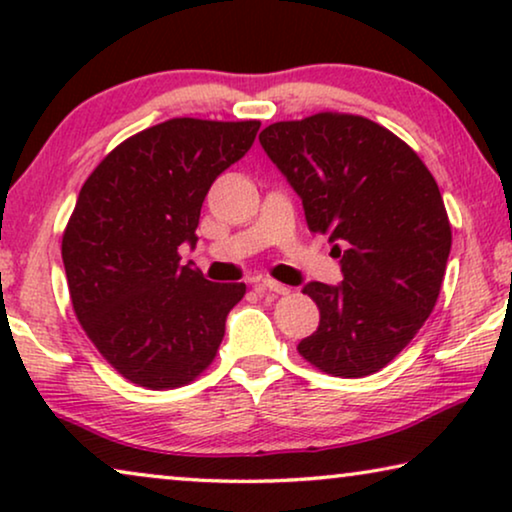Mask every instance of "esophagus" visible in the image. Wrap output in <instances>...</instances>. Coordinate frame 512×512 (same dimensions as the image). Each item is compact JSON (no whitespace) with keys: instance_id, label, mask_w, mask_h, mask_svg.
Segmentation results:
<instances>
[{"instance_id":"obj_1","label":"esophagus","mask_w":512,"mask_h":512,"mask_svg":"<svg viewBox=\"0 0 512 512\" xmlns=\"http://www.w3.org/2000/svg\"><path fill=\"white\" fill-rule=\"evenodd\" d=\"M258 286H261V289H263V291L277 293V296H286V293H289V291H291V289H289V286L279 284V282H275V279H263V282H261V284H258Z\"/></svg>"}]
</instances>
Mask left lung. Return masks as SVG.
<instances>
[{"label": "left lung", "mask_w": 512, "mask_h": 512, "mask_svg": "<svg viewBox=\"0 0 512 512\" xmlns=\"http://www.w3.org/2000/svg\"><path fill=\"white\" fill-rule=\"evenodd\" d=\"M261 146L303 200L307 228L340 258L342 284L303 286L319 328L298 352L335 377H366L415 338L452 247L443 195L415 151L352 114L272 123Z\"/></svg>", "instance_id": "1"}]
</instances>
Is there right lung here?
<instances>
[{"label":"right lung","instance_id":"1","mask_svg":"<svg viewBox=\"0 0 512 512\" xmlns=\"http://www.w3.org/2000/svg\"><path fill=\"white\" fill-rule=\"evenodd\" d=\"M258 128L172 118L118 144L81 188L62 235L69 296L97 352L139 387L193 382L247 291L181 265L179 247H195L209 186Z\"/></svg>","mask_w":512,"mask_h":512}]
</instances>
